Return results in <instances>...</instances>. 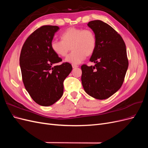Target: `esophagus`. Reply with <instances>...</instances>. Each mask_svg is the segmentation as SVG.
Instances as JSON below:
<instances>
[{
    "instance_id": "1",
    "label": "esophagus",
    "mask_w": 148,
    "mask_h": 148,
    "mask_svg": "<svg viewBox=\"0 0 148 148\" xmlns=\"http://www.w3.org/2000/svg\"><path fill=\"white\" fill-rule=\"evenodd\" d=\"M78 65H72V67H73V69H75V68H77V67H78Z\"/></svg>"
}]
</instances>
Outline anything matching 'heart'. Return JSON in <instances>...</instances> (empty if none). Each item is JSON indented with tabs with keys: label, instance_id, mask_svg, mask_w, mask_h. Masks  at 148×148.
Instances as JSON below:
<instances>
[{
	"label": "heart",
	"instance_id": "obj_1",
	"mask_svg": "<svg viewBox=\"0 0 148 148\" xmlns=\"http://www.w3.org/2000/svg\"><path fill=\"white\" fill-rule=\"evenodd\" d=\"M60 38L61 41L53 39L51 41L52 51L57 56L65 57L71 49L72 52L65 60L72 64H79L86 57L91 56L96 51L97 39L91 29L70 27L61 34Z\"/></svg>",
	"mask_w": 148,
	"mask_h": 148
}]
</instances>
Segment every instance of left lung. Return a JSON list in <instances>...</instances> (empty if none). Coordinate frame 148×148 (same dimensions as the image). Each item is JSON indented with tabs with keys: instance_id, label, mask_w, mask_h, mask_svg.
<instances>
[{
	"instance_id": "left-lung-1",
	"label": "left lung",
	"mask_w": 148,
	"mask_h": 148,
	"mask_svg": "<svg viewBox=\"0 0 148 148\" xmlns=\"http://www.w3.org/2000/svg\"><path fill=\"white\" fill-rule=\"evenodd\" d=\"M88 26L97 39L95 52L90 60L96 64L82 65V83L88 95L106 99L122 86L128 66L126 46L122 36L101 20L89 21Z\"/></svg>"
}]
</instances>
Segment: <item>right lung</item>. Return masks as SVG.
<instances>
[{
	"label": "right lung",
	"instance_id": "obj_1",
	"mask_svg": "<svg viewBox=\"0 0 148 148\" xmlns=\"http://www.w3.org/2000/svg\"><path fill=\"white\" fill-rule=\"evenodd\" d=\"M59 26L44 25L26 39L20 56L22 79L29 95L39 105L49 106L63 95L64 82L72 70L51 48V42Z\"/></svg>",
	"mask_w": 148,
	"mask_h": 148
}]
</instances>
